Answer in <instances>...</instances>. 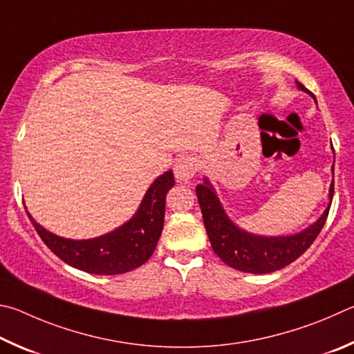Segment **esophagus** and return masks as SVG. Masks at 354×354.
I'll use <instances>...</instances> for the list:
<instances>
[{"mask_svg":"<svg viewBox=\"0 0 354 354\" xmlns=\"http://www.w3.org/2000/svg\"><path fill=\"white\" fill-rule=\"evenodd\" d=\"M197 172V161L191 155H182L180 158H177L176 165H174V174L176 178L180 182H191V178L194 177Z\"/></svg>","mask_w":354,"mask_h":354,"instance_id":"obj_1","label":"esophagus"}]
</instances>
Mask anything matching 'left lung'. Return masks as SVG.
Returning <instances> with one entry per match:
<instances>
[{"label":"left lung","mask_w":354,"mask_h":354,"mask_svg":"<svg viewBox=\"0 0 354 354\" xmlns=\"http://www.w3.org/2000/svg\"><path fill=\"white\" fill-rule=\"evenodd\" d=\"M297 86L315 99L305 85L297 82ZM196 193L202 209L203 224H205L209 243H212L216 255L230 268L241 272L270 274V272L286 268L288 264L300 258L319 236L326 222L328 213H330L334 194V178L330 187V205L325 209V213L306 230L290 234V236H258V234L241 230L225 214L218 196H216V191L207 178L205 183L197 185Z\"/></svg>","instance_id":"8db88e82"}]
</instances>
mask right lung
I'll return each mask as SVG.
<instances>
[{"mask_svg":"<svg viewBox=\"0 0 354 354\" xmlns=\"http://www.w3.org/2000/svg\"><path fill=\"white\" fill-rule=\"evenodd\" d=\"M172 171L155 180L138 212L116 230L93 239H65L48 232L29 216L43 243L62 261L96 275L126 274L145 264L157 247L165 224L166 194L174 187Z\"/></svg>","mask_w":354,"mask_h":354,"instance_id":"right-lung-1","label":"right lung"}]
</instances>
